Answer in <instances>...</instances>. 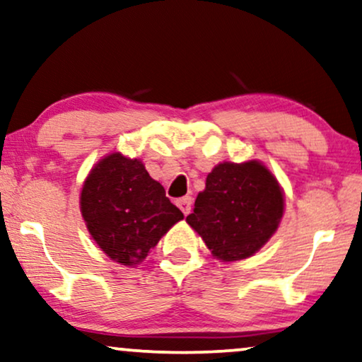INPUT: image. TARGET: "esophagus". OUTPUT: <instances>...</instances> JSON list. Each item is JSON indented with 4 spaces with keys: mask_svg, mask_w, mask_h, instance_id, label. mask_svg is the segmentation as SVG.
Returning <instances> with one entry per match:
<instances>
[{
    "mask_svg": "<svg viewBox=\"0 0 362 362\" xmlns=\"http://www.w3.org/2000/svg\"><path fill=\"white\" fill-rule=\"evenodd\" d=\"M192 202H194V200H192V197H182V199L177 200L178 209L184 211L185 216L190 214V210H192Z\"/></svg>",
    "mask_w": 362,
    "mask_h": 362,
    "instance_id": "esophagus-1",
    "label": "esophagus"
}]
</instances>
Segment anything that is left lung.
<instances>
[{
    "instance_id": "1",
    "label": "left lung",
    "mask_w": 362,
    "mask_h": 362,
    "mask_svg": "<svg viewBox=\"0 0 362 362\" xmlns=\"http://www.w3.org/2000/svg\"><path fill=\"white\" fill-rule=\"evenodd\" d=\"M285 199L276 178L257 160L218 163L206 175L187 223L211 255L237 262L257 253L276 231Z\"/></svg>"
}]
</instances>
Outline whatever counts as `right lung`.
I'll return each mask as SVG.
<instances>
[{"label": "right lung", "mask_w": 362, "mask_h": 362, "mask_svg": "<svg viewBox=\"0 0 362 362\" xmlns=\"http://www.w3.org/2000/svg\"><path fill=\"white\" fill-rule=\"evenodd\" d=\"M81 211L100 250L125 267L142 262L184 218L144 163L119 152L90 170L81 192Z\"/></svg>", "instance_id": "obj_1"}]
</instances>
